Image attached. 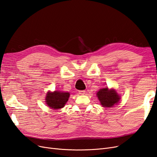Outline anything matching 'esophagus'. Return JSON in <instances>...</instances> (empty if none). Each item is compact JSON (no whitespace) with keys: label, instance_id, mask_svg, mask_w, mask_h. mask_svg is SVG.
<instances>
[{"label":"esophagus","instance_id":"34e87169","mask_svg":"<svg viewBox=\"0 0 157 157\" xmlns=\"http://www.w3.org/2000/svg\"><path fill=\"white\" fill-rule=\"evenodd\" d=\"M86 93V91L85 90H79L78 91V94L80 95H84Z\"/></svg>","mask_w":157,"mask_h":157}]
</instances>
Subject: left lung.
<instances>
[{"label":"left lung","instance_id":"obj_1","mask_svg":"<svg viewBox=\"0 0 157 157\" xmlns=\"http://www.w3.org/2000/svg\"><path fill=\"white\" fill-rule=\"evenodd\" d=\"M97 96L98 97L101 105L103 107H112L117 104L120 99V97L114 89L104 88L97 91Z\"/></svg>","mask_w":157,"mask_h":157}]
</instances>
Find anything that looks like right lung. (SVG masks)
Masks as SVG:
<instances>
[{
	"instance_id": "obj_1",
	"label": "right lung",
	"mask_w": 157,
	"mask_h": 157,
	"mask_svg": "<svg viewBox=\"0 0 157 157\" xmlns=\"http://www.w3.org/2000/svg\"><path fill=\"white\" fill-rule=\"evenodd\" d=\"M69 95L70 94L69 92H62L59 91H55L53 92L48 91L45 97L46 104L52 109H62L66 104Z\"/></svg>"
}]
</instances>
